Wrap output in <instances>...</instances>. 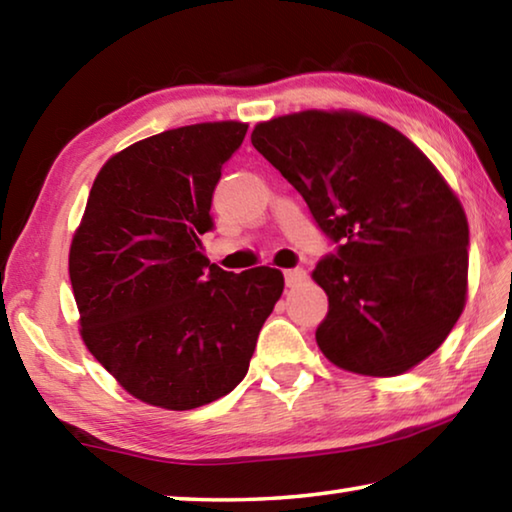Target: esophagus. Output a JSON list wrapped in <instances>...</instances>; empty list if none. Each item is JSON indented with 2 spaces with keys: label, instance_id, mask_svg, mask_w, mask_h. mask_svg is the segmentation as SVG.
Listing matches in <instances>:
<instances>
[{
  "label": "esophagus",
  "instance_id": "obj_1",
  "mask_svg": "<svg viewBox=\"0 0 512 512\" xmlns=\"http://www.w3.org/2000/svg\"><path fill=\"white\" fill-rule=\"evenodd\" d=\"M305 280L307 271H302V268H289V271H284V282H287V287H298V284Z\"/></svg>",
  "mask_w": 512,
  "mask_h": 512
}]
</instances>
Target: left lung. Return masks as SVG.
<instances>
[{
	"label": "left lung",
	"mask_w": 512,
	"mask_h": 512,
	"mask_svg": "<svg viewBox=\"0 0 512 512\" xmlns=\"http://www.w3.org/2000/svg\"><path fill=\"white\" fill-rule=\"evenodd\" d=\"M255 149L305 198L336 244L314 280L316 329L343 370L395 377L452 332L467 296L470 230L431 160L393 126L350 110H305L255 126Z\"/></svg>",
	"instance_id": "8db88e82"
}]
</instances>
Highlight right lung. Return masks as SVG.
Returning a JSON list of instances; mask_svg holds the SVG:
<instances>
[{"instance_id":"right-lung-1","label":"right lung","mask_w":512,"mask_h":512,"mask_svg":"<svg viewBox=\"0 0 512 512\" xmlns=\"http://www.w3.org/2000/svg\"><path fill=\"white\" fill-rule=\"evenodd\" d=\"M246 131L205 121L112 155L69 248L85 345L124 391L160 409L228 395L282 296L277 268L228 273L198 239L214 228V187Z\"/></svg>"}]
</instances>
